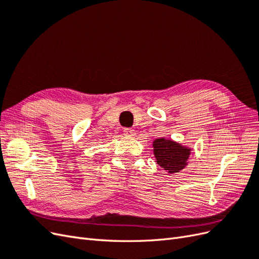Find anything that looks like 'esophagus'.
Returning a JSON list of instances; mask_svg holds the SVG:
<instances>
[{
	"label": "esophagus",
	"instance_id": "obj_1",
	"mask_svg": "<svg viewBox=\"0 0 259 259\" xmlns=\"http://www.w3.org/2000/svg\"><path fill=\"white\" fill-rule=\"evenodd\" d=\"M124 135L126 136H134L135 135V130L133 128H124Z\"/></svg>",
	"mask_w": 259,
	"mask_h": 259
}]
</instances>
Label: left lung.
Instances as JSON below:
<instances>
[{"mask_svg":"<svg viewBox=\"0 0 259 259\" xmlns=\"http://www.w3.org/2000/svg\"><path fill=\"white\" fill-rule=\"evenodd\" d=\"M153 151L156 163L167 173H178L186 165L190 155V149L173 140L159 138L153 142Z\"/></svg>","mask_w":259,"mask_h":259,"instance_id":"obj_1","label":"left lung"}]
</instances>
